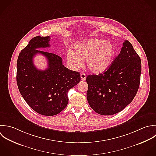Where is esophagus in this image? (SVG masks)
<instances>
[{
	"instance_id": "1",
	"label": "esophagus",
	"mask_w": 156,
	"mask_h": 156,
	"mask_svg": "<svg viewBox=\"0 0 156 156\" xmlns=\"http://www.w3.org/2000/svg\"><path fill=\"white\" fill-rule=\"evenodd\" d=\"M86 78V75L85 73H81V79L82 81H84Z\"/></svg>"
}]
</instances>
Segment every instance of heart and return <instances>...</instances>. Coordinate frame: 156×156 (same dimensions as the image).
<instances>
[{
	"label": "heart",
	"mask_w": 156,
	"mask_h": 156,
	"mask_svg": "<svg viewBox=\"0 0 156 156\" xmlns=\"http://www.w3.org/2000/svg\"><path fill=\"white\" fill-rule=\"evenodd\" d=\"M74 48L75 51L70 49L67 51L68 64L76 70L83 66L85 59L87 68L95 74L106 71L112 64L115 55L114 47L111 42L98 39L80 42Z\"/></svg>",
	"instance_id": "obj_1"
}]
</instances>
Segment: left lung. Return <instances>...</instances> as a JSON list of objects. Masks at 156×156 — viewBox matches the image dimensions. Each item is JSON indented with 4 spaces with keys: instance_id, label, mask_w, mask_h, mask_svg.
I'll return each mask as SVG.
<instances>
[{
    "instance_id": "obj_1",
    "label": "left lung",
    "mask_w": 156,
    "mask_h": 156,
    "mask_svg": "<svg viewBox=\"0 0 156 156\" xmlns=\"http://www.w3.org/2000/svg\"><path fill=\"white\" fill-rule=\"evenodd\" d=\"M141 71L139 56L132 44L125 41L120 54L105 72L87 76V99L90 108L103 115L122 111L138 91Z\"/></svg>"
}]
</instances>
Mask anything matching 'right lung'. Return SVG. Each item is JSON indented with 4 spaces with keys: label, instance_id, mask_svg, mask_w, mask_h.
<instances>
[{
    "label": "right lung",
    "instance_id": "right-lung-1",
    "mask_svg": "<svg viewBox=\"0 0 156 156\" xmlns=\"http://www.w3.org/2000/svg\"><path fill=\"white\" fill-rule=\"evenodd\" d=\"M49 36H36L20 51L17 61L16 81L19 92L30 107L39 114L55 115L67 106L68 91L80 82V72L68 69L62 58L54 53L37 50L50 47ZM37 53L45 55L48 67L37 69L33 64Z\"/></svg>",
    "mask_w": 156,
    "mask_h": 156
}]
</instances>
